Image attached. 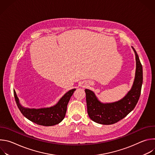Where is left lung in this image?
Here are the masks:
<instances>
[{"label":"left lung","mask_w":155,"mask_h":155,"mask_svg":"<svg viewBox=\"0 0 155 155\" xmlns=\"http://www.w3.org/2000/svg\"><path fill=\"white\" fill-rule=\"evenodd\" d=\"M132 48L136 55L135 78L130 90L123 99L112 103H102L93 91L85 89L87 114L93 121L102 124H112L124 118L135 108L140 96L143 70L136 51L134 47Z\"/></svg>","instance_id":"8db88e82"}]
</instances>
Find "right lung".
Returning a JSON list of instances; mask_svg holds the SVG:
<instances>
[{"instance_id":"add662e5","label":"right lung","mask_w":155,"mask_h":155,"mask_svg":"<svg viewBox=\"0 0 155 155\" xmlns=\"http://www.w3.org/2000/svg\"><path fill=\"white\" fill-rule=\"evenodd\" d=\"M75 90L72 89L66 93L56 105L50 107L37 109L22 106L15 90L13 93L18 108L26 118L38 125L50 126L59 124L63 120L67 111L68 102Z\"/></svg>"}]
</instances>
